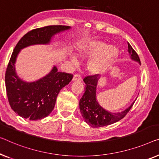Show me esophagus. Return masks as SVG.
Here are the masks:
<instances>
[{"mask_svg":"<svg viewBox=\"0 0 159 159\" xmlns=\"http://www.w3.org/2000/svg\"><path fill=\"white\" fill-rule=\"evenodd\" d=\"M82 79L81 76H80V75L79 74H75L73 75V80H80Z\"/></svg>","mask_w":159,"mask_h":159,"instance_id":"esophagus-1","label":"esophagus"}]
</instances>
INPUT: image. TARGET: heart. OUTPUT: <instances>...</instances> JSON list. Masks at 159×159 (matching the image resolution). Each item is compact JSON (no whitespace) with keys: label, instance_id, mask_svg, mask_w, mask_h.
I'll list each match as a JSON object with an SVG mask.
<instances>
[{"label":"heart","instance_id":"b5f03b06","mask_svg":"<svg viewBox=\"0 0 159 159\" xmlns=\"http://www.w3.org/2000/svg\"><path fill=\"white\" fill-rule=\"evenodd\" d=\"M79 55L82 58H92L87 64V69L92 75H102L112 67L118 55L119 50L116 46L101 41H91L81 47ZM73 63H76L78 58L71 56Z\"/></svg>","mask_w":159,"mask_h":159}]
</instances>
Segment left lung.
I'll return each mask as SVG.
<instances>
[{
	"mask_svg": "<svg viewBox=\"0 0 159 159\" xmlns=\"http://www.w3.org/2000/svg\"><path fill=\"white\" fill-rule=\"evenodd\" d=\"M128 46V51L131 55V60L141 64L138 54L129 43ZM97 75H89L84 79L86 84V91L79 101V108L83 118L90 126L93 128L106 126L121 120L127 114L136 101L135 100L126 109L120 112L112 113L104 109L99 105L96 98V87L99 79Z\"/></svg>",
	"mask_w": 159,
	"mask_h": 159,
	"instance_id": "left-lung-1",
	"label": "left lung"
}]
</instances>
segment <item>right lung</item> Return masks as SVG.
I'll list each match as a JSON object with an SVG mask.
<instances>
[{
	"label": "right lung",
	"mask_w": 159,
	"mask_h": 159,
	"mask_svg": "<svg viewBox=\"0 0 159 159\" xmlns=\"http://www.w3.org/2000/svg\"><path fill=\"white\" fill-rule=\"evenodd\" d=\"M70 29V26L66 25L36 28L23 35L16 46L6 69L5 81L11 107L20 117L36 120L48 116L53 110L59 92L73 79L71 73L59 72L54 66L41 79L25 81L16 71L15 64L20 50L34 45L49 44L56 34Z\"/></svg>",
	"instance_id": "1"
}]
</instances>
